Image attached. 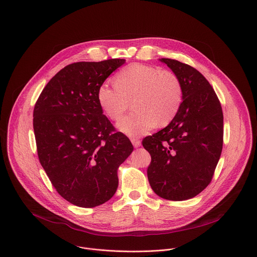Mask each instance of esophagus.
<instances>
[{
	"label": "esophagus",
	"mask_w": 257,
	"mask_h": 257,
	"mask_svg": "<svg viewBox=\"0 0 257 257\" xmlns=\"http://www.w3.org/2000/svg\"><path fill=\"white\" fill-rule=\"evenodd\" d=\"M131 142H132V144H133L134 147H139V146L141 145V140H139V139H137V138H132V139H131Z\"/></svg>",
	"instance_id": "34e87169"
}]
</instances>
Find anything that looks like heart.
I'll return each instance as SVG.
<instances>
[{
  "label": "heart",
  "instance_id": "b5f03b06",
  "mask_svg": "<svg viewBox=\"0 0 257 257\" xmlns=\"http://www.w3.org/2000/svg\"><path fill=\"white\" fill-rule=\"evenodd\" d=\"M114 82L100 85L98 102L105 115L117 121L132 101L134 111L118 123L119 130L128 136L144 135L156 124L161 127L168 125L182 106L181 79L159 66L132 63L116 73Z\"/></svg>",
  "mask_w": 257,
  "mask_h": 257
}]
</instances>
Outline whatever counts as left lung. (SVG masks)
I'll use <instances>...</instances> for the list:
<instances>
[{"mask_svg": "<svg viewBox=\"0 0 257 257\" xmlns=\"http://www.w3.org/2000/svg\"><path fill=\"white\" fill-rule=\"evenodd\" d=\"M181 79L183 102L165 128L143 139L149 184L169 201L192 199L211 183L223 147V112L206 77L193 66L161 58Z\"/></svg>", "mask_w": 257, "mask_h": 257, "instance_id": "1", "label": "left lung"}]
</instances>
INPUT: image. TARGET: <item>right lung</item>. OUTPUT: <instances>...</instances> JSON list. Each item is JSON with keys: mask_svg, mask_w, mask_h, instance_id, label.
Returning <instances> with one entry per match:
<instances>
[{"mask_svg": "<svg viewBox=\"0 0 257 257\" xmlns=\"http://www.w3.org/2000/svg\"><path fill=\"white\" fill-rule=\"evenodd\" d=\"M125 59L66 65L45 85L33 111L39 161L56 192L81 208L109 201L117 191V170L133 151L103 115L98 90Z\"/></svg>", "mask_w": 257, "mask_h": 257, "instance_id": "right-lung-1", "label": "right lung"}]
</instances>
